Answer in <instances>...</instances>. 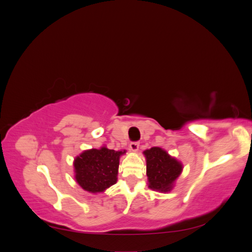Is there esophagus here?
<instances>
[{
    "instance_id": "34e87169",
    "label": "esophagus",
    "mask_w": 252,
    "mask_h": 252,
    "mask_svg": "<svg viewBox=\"0 0 252 252\" xmlns=\"http://www.w3.org/2000/svg\"><path fill=\"white\" fill-rule=\"evenodd\" d=\"M139 146H140L139 142H131L130 144H129V148H130L132 151H138Z\"/></svg>"
}]
</instances>
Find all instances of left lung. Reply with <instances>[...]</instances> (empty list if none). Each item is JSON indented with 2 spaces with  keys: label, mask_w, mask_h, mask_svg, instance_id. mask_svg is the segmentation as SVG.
Here are the masks:
<instances>
[{
  "label": "left lung",
  "mask_w": 252,
  "mask_h": 252,
  "mask_svg": "<svg viewBox=\"0 0 252 252\" xmlns=\"http://www.w3.org/2000/svg\"><path fill=\"white\" fill-rule=\"evenodd\" d=\"M148 187L158 192H168L183 170V165L164 149L152 147L145 150Z\"/></svg>",
  "instance_id": "8db88e82"
}]
</instances>
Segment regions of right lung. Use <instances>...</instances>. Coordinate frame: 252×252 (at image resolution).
I'll return each instance as SVG.
<instances>
[{
	"instance_id": "add662e5",
	"label": "right lung",
	"mask_w": 252,
	"mask_h": 252,
	"mask_svg": "<svg viewBox=\"0 0 252 252\" xmlns=\"http://www.w3.org/2000/svg\"><path fill=\"white\" fill-rule=\"evenodd\" d=\"M126 150L116 151L107 147L83 151L74 158V179L88 192H103L116 184L120 157Z\"/></svg>"
}]
</instances>
